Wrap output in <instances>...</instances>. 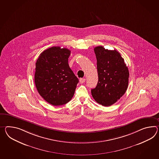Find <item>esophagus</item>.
<instances>
[{
    "label": "esophagus",
    "instance_id": "esophagus-1",
    "mask_svg": "<svg viewBox=\"0 0 159 159\" xmlns=\"http://www.w3.org/2000/svg\"><path fill=\"white\" fill-rule=\"evenodd\" d=\"M80 83H84V82H85V79H84V78H81V79H80Z\"/></svg>",
    "mask_w": 159,
    "mask_h": 159
}]
</instances>
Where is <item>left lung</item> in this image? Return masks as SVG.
I'll return each mask as SVG.
<instances>
[{
	"label": "left lung",
	"mask_w": 159,
	"mask_h": 159,
	"mask_svg": "<svg viewBox=\"0 0 159 159\" xmlns=\"http://www.w3.org/2000/svg\"><path fill=\"white\" fill-rule=\"evenodd\" d=\"M97 60L98 82L91 89L95 101L104 106L115 103L128 89L129 72L128 66L116 50L106 49L102 46L94 48Z\"/></svg>",
	"instance_id": "8db88e82"
}]
</instances>
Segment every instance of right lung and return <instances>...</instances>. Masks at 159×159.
<instances>
[{
	"instance_id": "add662e5",
	"label": "right lung",
	"mask_w": 159,
	"mask_h": 159,
	"mask_svg": "<svg viewBox=\"0 0 159 159\" xmlns=\"http://www.w3.org/2000/svg\"><path fill=\"white\" fill-rule=\"evenodd\" d=\"M70 54L66 48L51 47L40 54L35 63V87L44 100L53 106L70 102L79 82L68 64Z\"/></svg>"
}]
</instances>
